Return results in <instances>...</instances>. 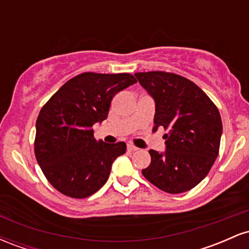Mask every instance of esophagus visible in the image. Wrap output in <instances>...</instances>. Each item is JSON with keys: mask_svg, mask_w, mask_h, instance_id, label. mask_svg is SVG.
Masks as SVG:
<instances>
[{"mask_svg": "<svg viewBox=\"0 0 249 249\" xmlns=\"http://www.w3.org/2000/svg\"><path fill=\"white\" fill-rule=\"evenodd\" d=\"M127 151H128V152H136V151H138V147H136V146H133V145L128 144L127 145Z\"/></svg>", "mask_w": 249, "mask_h": 249, "instance_id": "34e87169", "label": "esophagus"}]
</instances>
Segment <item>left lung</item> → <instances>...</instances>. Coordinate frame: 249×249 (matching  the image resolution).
Returning <instances> with one entry per match:
<instances>
[{
  "instance_id": "1",
  "label": "left lung",
  "mask_w": 249,
  "mask_h": 249,
  "mask_svg": "<svg viewBox=\"0 0 249 249\" xmlns=\"http://www.w3.org/2000/svg\"><path fill=\"white\" fill-rule=\"evenodd\" d=\"M134 76L154 101L153 130H168L165 151L150 150L151 164L142 176L164 192L190 191L207 176L218 157L222 134L218 108L185 77L162 71Z\"/></svg>"
}]
</instances>
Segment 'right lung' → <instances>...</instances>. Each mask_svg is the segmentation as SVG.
<instances>
[{"mask_svg": "<svg viewBox=\"0 0 249 249\" xmlns=\"http://www.w3.org/2000/svg\"><path fill=\"white\" fill-rule=\"evenodd\" d=\"M137 83L130 73L84 72L65 83L36 122L35 156L45 178L71 198H88L107 181L124 142L96 141L92 126L105 121L112 98Z\"/></svg>", "mask_w": 249, "mask_h": 249, "instance_id": "1", "label": "right lung"}]
</instances>
